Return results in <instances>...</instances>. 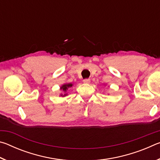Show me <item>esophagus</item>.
Here are the masks:
<instances>
[{"instance_id":"obj_1","label":"esophagus","mask_w":160,"mask_h":160,"mask_svg":"<svg viewBox=\"0 0 160 160\" xmlns=\"http://www.w3.org/2000/svg\"><path fill=\"white\" fill-rule=\"evenodd\" d=\"M83 82L85 83V84H88V83L90 82V79H84Z\"/></svg>"}]
</instances>
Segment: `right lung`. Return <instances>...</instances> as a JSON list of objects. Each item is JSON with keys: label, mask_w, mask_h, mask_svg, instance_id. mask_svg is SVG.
Instances as JSON below:
<instances>
[{"label": "right lung", "mask_w": 160, "mask_h": 160, "mask_svg": "<svg viewBox=\"0 0 160 160\" xmlns=\"http://www.w3.org/2000/svg\"><path fill=\"white\" fill-rule=\"evenodd\" d=\"M72 84H66V85H63V86H62L61 89V90H63L64 92H66V90H68V88H70V87H72ZM65 95H66V94H64L63 96H65Z\"/></svg>", "instance_id": "1"}]
</instances>
